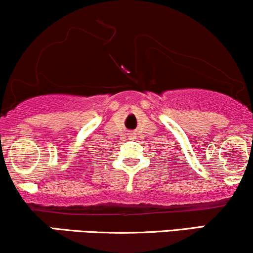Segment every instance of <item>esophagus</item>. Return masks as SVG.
I'll return each mask as SVG.
<instances>
[{
  "mask_svg": "<svg viewBox=\"0 0 253 253\" xmlns=\"http://www.w3.org/2000/svg\"><path fill=\"white\" fill-rule=\"evenodd\" d=\"M127 135H129V138H130V139H135V137H136V136H135V133H133V132H130V133H127Z\"/></svg>",
  "mask_w": 253,
  "mask_h": 253,
  "instance_id": "1",
  "label": "esophagus"
}]
</instances>
